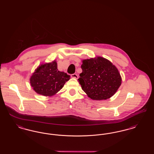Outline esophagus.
I'll list each match as a JSON object with an SVG mask.
<instances>
[{"label": "esophagus", "mask_w": 154, "mask_h": 154, "mask_svg": "<svg viewBox=\"0 0 154 154\" xmlns=\"http://www.w3.org/2000/svg\"><path fill=\"white\" fill-rule=\"evenodd\" d=\"M71 77L74 78V79H77L79 78V76L77 74H73L71 75Z\"/></svg>", "instance_id": "obj_1"}]
</instances>
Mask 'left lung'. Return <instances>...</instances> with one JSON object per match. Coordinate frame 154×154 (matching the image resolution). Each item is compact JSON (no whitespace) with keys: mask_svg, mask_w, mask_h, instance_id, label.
<instances>
[{"mask_svg":"<svg viewBox=\"0 0 154 154\" xmlns=\"http://www.w3.org/2000/svg\"><path fill=\"white\" fill-rule=\"evenodd\" d=\"M82 72L79 79L82 89L95 100L109 99L114 95L122 82L116 66L102 57L82 60Z\"/></svg>","mask_w":154,"mask_h":154,"instance_id":"1","label":"left lung"}]
</instances>
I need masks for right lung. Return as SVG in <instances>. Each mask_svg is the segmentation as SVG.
I'll use <instances>...</instances> for the list:
<instances>
[{
	"label": "right lung",
	"instance_id": "obj_1",
	"mask_svg": "<svg viewBox=\"0 0 154 154\" xmlns=\"http://www.w3.org/2000/svg\"><path fill=\"white\" fill-rule=\"evenodd\" d=\"M70 76L59 71L56 60L42 63L35 69L30 78V85L37 94L52 96L63 88Z\"/></svg>",
	"mask_w": 154,
	"mask_h": 154
}]
</instances>
